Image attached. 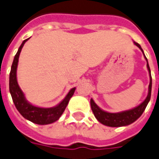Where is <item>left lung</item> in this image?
Instances as JSON below:
<instances>
[{
    "label": "left lung",
    "mask_w": 159,
    "mask_h": 159,
    "mask_svg": "<svg viewBox=\"0 0 159 159\" xmlns=\"http://www.w3.org/2000/svg\"><path fill=\"white\" fill-rule=\"evenodd\" d=\"M134 44L136 46H138L143 53V51L141 48V46L136 42H134ZM143 55H144V53H143ZM144 57H145V55H144ZM145 59L147 61V67H148L149 76H150V82H149V86H148V94L146 97V99L135 108L129 110V111L120 112V113H109V112L102 111V109H100L97 106V105L95 103L94 101L91 99V107H92V112H93L95 117L98 120L99 122H101L105 125L111 126V127H120V126L130 125L133 122H134L137 119L140 117L141 115L143 114V112L145 110L149 100H150L151 90H152V77H151L150 68H149L148 60H147L146 57Z\"/></svg>",
    "instance_id": "1"
}]
</instances>
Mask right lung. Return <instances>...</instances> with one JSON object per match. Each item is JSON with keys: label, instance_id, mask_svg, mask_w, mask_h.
Returning <instances> with one entry per match:
<instances>
[{"label": "right lung", "instance_id": "obj_1", "mask_svg": "<svg viewBox=\"0 0 159 159\" xmlns=\"http://www.w3.org/2000/svg\"><path fill=\"white\" fill-rule=\"evenodd\" d=\"M25 39L23 43H21L18 52L16 53V56L14 57L13 63L11 66V72H10V82H9V87H10V92H11V97L13 100V102L16 109L21 114V116L26 120L31 121L37 125H48V124L53 123L54 121L57 120L59 117L63 113L65 108L67 107L70 98L74 94L75 89L72 88L70 90L67 97H65L60 104L57 106L52 107V108H40L37 107L33 105L30 104L25 98L24 93L20 90L17 83L16 79V69H17V65H18L19 56L21 52V49L23 48L24 44L26 41Z\"/></svg>", "mask_w": 159, "mask_h": 159}]
</instances>
